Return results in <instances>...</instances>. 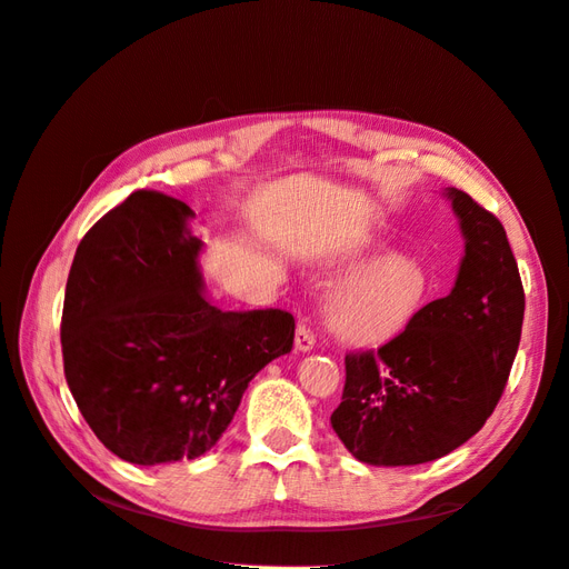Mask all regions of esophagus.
<instances>
[{
	"label": "esophagus",
	"mask_w": 569,
	"mask_h": 569,
	"mask_svg": "<svg viewBox=\"0 0 569 569\" xmlns=\"http://www.w3.org/2000/svg\"><path fill=\"white\" fill-rule=\"evenodd\" d=\"M295 347H297V351H311L313 347H316V337H313V332L308 330V327L303 325V322H299L297 325V337H295Z\"/></svg>",
	"instance_id": "34e87169"
}]
</instances>
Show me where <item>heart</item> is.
I'll use <instances>...</instances> for the list:
<instances>
[{
  "label": "heart",
  "instance_id": "obj_1",
  "mask_svg": "<svg viewBox=\"0 0 569 569\" xmlns=\"http://www.w3.org/2000/svg\"><path fill=\"white\" fill-rule=\"evenodd\" d=\"M377 242L366 239L347 253L356 266L375 253ZM427 289V274L412 256L391 253L363 266L339 282L327 299V322L343 341L377 347L399 337L416 316Z\"/></svg>",
  "mask_w": 569,
  "mask_h": 569
}]
</instances>
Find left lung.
<instances>
[{
    "label": "left lung",
    "mask_w": 569,
    "mask_h": 569,
    "mask_svg": "<svg viewBox=\"0 0 569 569\" xmlns=\"http://www.w3.org/2000/svg\"><path fill=\"white\" fill-rule=\"evenodd\" d=\"M465 258L449 297L422 306L377 351H349L332 427L370 465H420L456 451L491 418L520 347L525 289L506 230L449 189Z\"/></svg>",
    "instance_id": "8db88e82"
}]
</instances>
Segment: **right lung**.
Here are the masks:
<instances>
[{
	"label": "right lung",
	"instance_id": "obj_1",
	"mask_svg": "<svg viewBox=\"0 0 569 569\" xmlns=\"http://www.w3.org/2000/svg\"><path fill=\"white\" fill-rule=\"evenodd\" d=\"M194 211L132 192L82 237L66 282L68 389L111 453L157 465L213 449L253 375L291 351L295 316L201 295Z\"/></svg>",
	"mask_w": 569,
	"mask_h": 569
}]
</instances>
